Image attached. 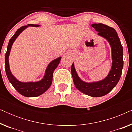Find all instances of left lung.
Listing matches in <instances>:
<instances>
[{"mask_svg": "<svg viewBox=\"0 0 132 132\" xmlns=\"http://www.w3.org/2000/svg\"><path fill=\"white\" fill-rule=\"evenodd\" d=\"M91 26L98 32V35L105 38L111 46L112 60L111 69L104 79L91 83L81 80L76 71L74 63L71 65V71L73 82L77 89L89 96L98 97L108 94L119 82L123 68V49L114 29L102 23H94L91 24Z\"/></svg>", "mask_w": 132, "mask_h": 132, "instance_id": "obj_1", "label": "left lung"}]
</instances>
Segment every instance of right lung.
Instances as JSON below:
<instances>
[{
	"instance_id": "right-lung-1",
	"label": "right lung",
	"mask_w": 132,
	"mask_h": 132,
	"mask_svg": "<svg viewBox=\"0 0 132 132\" xmlns=\"http://www.w3.org/2000/svg\"><path fill=\"white\" fill-rule=\"evenodd\" d=\"M29 26L38 27L39 24H29L27 26H23L20 28L12 37L9 41L7 51L5 54V71L10 81L14 88L19 92V93L23 96L27 97H35L39 96L45 93L50 86H51L52 80H53V73L60 62L61 57L54 59L48 65L46 68L45 75L43 78L41 80L38 82H22L17 80L15 77L12 75L10 68L9 64V56L10 54V51L11 49L12 46L16 38L22 32L23 30Z\"/></svg>"
}]
</instances>
